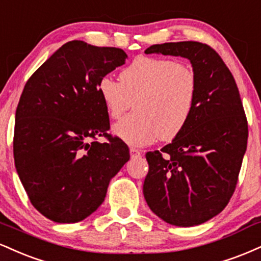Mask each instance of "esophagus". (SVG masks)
Returning <instances> with one entry per match:
<instances>
[{"mask_svg": "<svg viewBox=\"0 0 261 261\" xmlns=\"http://www.w3.org/2000/svg\"><path fill=\"white\" fill-rule=\"evenodd\" d=\"M130 154L133 158H139V156H141V150L140 149H136V148H130Z\"/></svg>", "mask_w": 261, "mask_h": 261, "instance_id": "obj_1", "label": "esophagus"}]
</instances>
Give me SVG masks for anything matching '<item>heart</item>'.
Listing matches in <instances>:
<instances>
[{
    "mask_svg": "<svg viewBox=\"0 0 261 261\" xmlns=\"http://www.w3.org/2000/svg\"><path fill=\"white\" fill-rule=\"evenodd\" d=\"M103 76L97 89L109 117L120 118L135 102L136 112L122 118L113 131L133 146L170 141L192 118L198 95V77L186 63L139 56L119 74Z\"/></svg>",
    "mask_w": 261,
    "mask_h": 261,
    "instance_id": "obj_1",
    "label": "heart"
}]
</instances>
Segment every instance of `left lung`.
Wrapping results in <instances>:
<instances>
[{"label":"left lung","mask_w":261,"mask_h":261,"mask_svg":"<svg viewBox=\"0 0 261 261\" xmlns=\"http://www.w3.org/2000/svg\"><path fill=\"white\" fill-rule=\"evenodd\" d=\"M144 53L190 59L198 77L197 103L186 127L161 150L147 152L144 199L168 224L200 225L221 213L236 190L248 140L238 87L219 53L206 43L166 42Z\"/></svg>","instance_id":"obj_1"}]
</instances>
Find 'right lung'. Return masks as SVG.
<instances>
[{
	"mask_svg": "<svg viewBox=\"0 0 261 261\" xmlns=\"http://www.w3.org/2000/svg\"><path fill=\"white\" fill-rule=\"evenodd\" d=\"M126 58L121 48L74 40L25 84L15 112V169L34 208L49 220L71 224L92 214L130 159L126 144L108 134L97 89Z\"/></svg>",
	"mask_w": 261,
	"mask_h": 261,
	"instance_id": "right-lung-1",
	"label": "right lung"
}]
</instances>
